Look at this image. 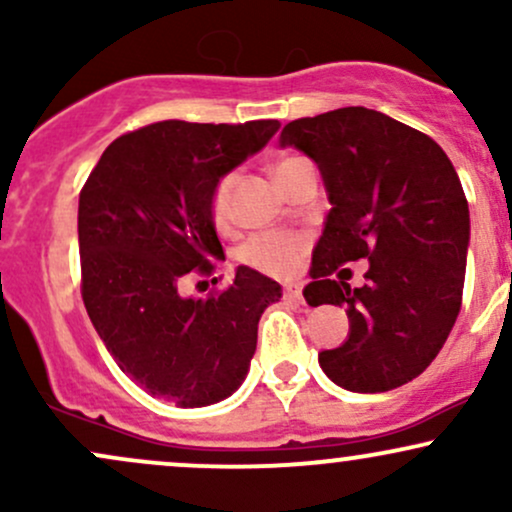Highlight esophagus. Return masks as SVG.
Returning a JSON list of instances; mask_svg holds the SVG:
<instances>
[{
  "label": "esophagus",
  "mask_w": 512,
  "mask_h": 512,
  "mask_svg": "<svg viewBox=\"0 0 512 512\" xmlns=\"http://www.w3.org/2000/svg\"><path fill=\"white\" fill-rule=\"evenodd\" d=\"M284 296L289 298V301H303V286L301 284H286Z\"/></svg>",
  "instance_id": "1"
}]
</instances>
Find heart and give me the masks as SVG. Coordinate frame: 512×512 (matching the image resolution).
<instances>
[{
	"instance_id": "obj_1",
	"label": "heart",
	"mask_w": 512,
	"mask_h": 512,
	"mask_svg": "<svg viewBox=\"0 0 512 512\" xmlns=\"http://www.w3.org/2000/svg\"><path fill=\"white\" fill-rule=\"evenodd\" d=\"M298 158H284V161L276 163L274 175H279L286 166H291ZM233 185H236V175L228 173L216 182L214 192H211V219H214L216 228H226L231 223L233 216ZM308 248V240L301 233H289V231H267L252 236L248 243L243 245V257L245 264L260 269L264 274L272 276H286L301 262L303 252Z\"/></svg>"
}]
</instances>
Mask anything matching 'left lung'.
Instances as JSON below:
<instances>
[{"label": "left lung", "mask_w": 512, "mask_h": 512, "mask_svg": "<svg viewBox=\"0 0 512 512\" xmlns=\"http://www.w3.org/2000/svg\"><path fill=\"white\" fill-rule=\"evenodd\" d=\"M320 168L330 195L303 296L346 305L349 339L320 354L332 383L387 392L431 366L462 308L469 207L445 151L378 110L339 108L281 129ZM368 259L367 284L331 274Z\"/></svg>", "instance_id": "left-lung-1"}]
</instances>
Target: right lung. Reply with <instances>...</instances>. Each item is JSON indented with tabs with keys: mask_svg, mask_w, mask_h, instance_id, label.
Segmentation results:
<instances>
[{
	"mask_svg": "<svg viewBox=\"0 0 512 512\" xmlns=\"http://www.w3.org/2000/svg\"><path fill=\"white\" fill-rule=\"evenodd\" d=\"M276 129V120L154 122L117 137L88 175L81 298L105 349L149 395L207 407L248 375L257 322L281 286L250 267L207 298H182L180 281L214 274L211 262L223 260L211 192Z\"/></svg>",
	"mask_w": 512,
	"mask_h": 512,
	"instance_id": "obj_1",
	"label": "right lung"
}]
</instances>
